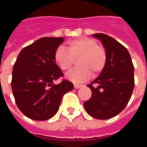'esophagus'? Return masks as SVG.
<instances>
[{"label": "esophagus", "instance_id": "esophagus-1", "mask_svg": "<svg viewBox=\"0 0 147 147\" xmlns=\"http://www.w3.org/2000/svg\"><path fill=\"white\" fill-rule=\"evenodd\" d=\"M81 86L82 85H80V84H74V88H76V89H79Z\"/></svg>", "mask_w": 147, "mask_h": 147}]
</instances>
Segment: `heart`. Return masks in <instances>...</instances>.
Segmentation results:
<instances>
[{
    "mask_svg": "<svg viewBox=\"0 0 147 147\" xmlns=\"http://www.w3.org/2000/svg\"><path fill=\"white\" fill-rule=\"evenodd\" d=\"M56 63L62 71H69L76 60L80 67L67 74V79L73 83H83L104 70L107 63V53L104 46L98 45L96 40L80 38L71 41L67 49L60 46L55 52Z\"/></svg>",
    "mask_w": 147,
    "mask_h": 147,
    "instance_id": "1",
    "label": "heart"
}]
</instances>
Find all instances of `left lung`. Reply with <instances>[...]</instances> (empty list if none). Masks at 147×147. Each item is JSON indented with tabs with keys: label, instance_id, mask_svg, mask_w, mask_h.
<instances>
[{
	"label": "left lung",
	"instance_id": "1",
	"mask_svg": "<svg viewBox=\"0 0 147 147\" xmlns=\"http://www.w3.org/2000/svg\"><path fill=\"white\" fill-rule=\"evenodd\" d=\"M93 36L101 40L107 53V63L99 76L87 85L91 98L83 103L91 117L107 120L126 107L135 86L134 65L129 52L117 40L105 34Z\"/></svg>",
	"mask_w": 147,
	"mask_h": 147
}]
</instances>
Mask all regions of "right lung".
<instances>
[{
    "label": "right lung",
    "instance_id": "1",
    "mask_svg": "<svg viewBox=\"0 0 147 147\" xmlns=\"http://www.w3.org/2000/svg\"><path fill=\"white\" fill-rule=\"evenodd\" d=\"M64 38H42L24 47L18 55L12 69L11 89L18 108L30 119L45 120L57 113L65 93L73 84L64 76L56 64L55 52Z\"/></svg>",
    "mask_w": 147,
    "mask_h": 147
}]
</instances>
